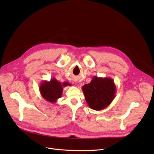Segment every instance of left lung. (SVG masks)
I'll return each mask as SVG.
<instances>
[{
	"label": "left lung",
	"mask_w": 154,
	"mask_h": 154,
	"mask_svg": "<svg viewBox=\"0 0 154 154\" xmlns=\"http://www.w3.org/2000/svg\"><path fill=\"white\" fill-rule=\"evenodd\" d=\"M82 91L88 106L93 110H101L114 99L116 87L111 78L94 76L88 84L82 87Z\"/></svg>",
	"instance_id": "1"
}]
</instances>
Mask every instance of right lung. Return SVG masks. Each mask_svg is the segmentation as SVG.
I'll return each mask as SVG.
<instances>
[{"label":"right lung","instance_id":"right-lung-1","mask_svg":"<svg viewBox=\"0 0 154 154\" xmlns=\"http://www.w3.org/2000/svg\"><path fill=\"white\" fill-rule=\"evenodd\" d=\"M71 85V83L67 82L61 83L55 78H53L49 82L43 81L39 87V90L44 100L51 103H55L58 99L62 97L63 87Z\"/></svg>","mask_w":154,"mask_h":154}]
</instances>
